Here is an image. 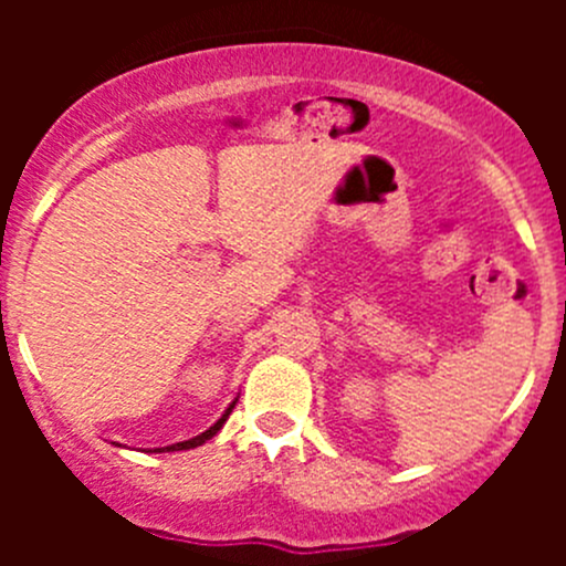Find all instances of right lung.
Masks as SVG:
<instances>
[{
	"instance_id": "add662e5",
	"label": "right lung",
	"mask_w": 566,
	"mask_h": 566,
	"mask_svg": "<svg viewBox=\"0 0 566 566\" xmlns=\"http://www.w3.org/2000/svg\"><path fill=\"white\" fill-rule=\"evenodd\" d=\"M235 402H238V399H235ZM235 402H232V405H230V408H227V410H224V416H221V419H219V421H216V424H213V427H210V430H205V432H202V436L191 438V441H182V443H172V447H167V452H182V449H193V447H202V443H205V441H210V438H213V436H216V432H219V430H221V427H224V421H227V419H230V413H232V408H235ZM156 452H164V449H156Z\"/></svg>"
}]
</instances>
